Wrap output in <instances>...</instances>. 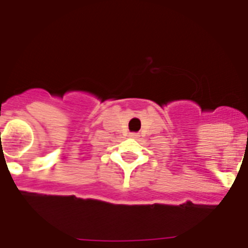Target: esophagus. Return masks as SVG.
Here are the masks:
<instances>
[{"mask_svg": "<svg viewBox=\"0 0 248 248\" xmlns=\"http://www.w3.org/2000/svg\"><path fill=\"white\" fill-rule=\"evenodd\" d=\"M139 133H130V137L131 139H139Z\"/></svg>", "mask_w": 248, "mask_h": 248, "instance_id": "obj_1", "label": "esophagus"}]
</instances>
